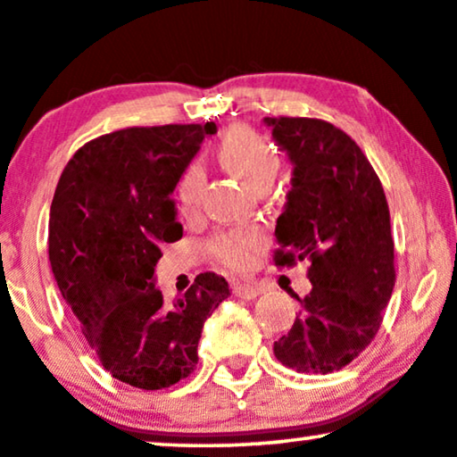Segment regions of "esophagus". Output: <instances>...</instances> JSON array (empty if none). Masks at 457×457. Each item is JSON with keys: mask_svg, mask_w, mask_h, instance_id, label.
<instances>
[{"mask_svg": "<svg viewBox=\"0 0 457 457\" xmlns=\"http://www.w3.org/2000/svg\"><path fill=\"white\" fill-rule=\"evenodd\" d=\"M233 292H235V296L247 298V301H250V298H256L258 295H261L262 290H261V286H258V284H250V281H241V284H235Z\"/></svg>", "mask_w": 457, "mask_h": 457, "instance_id": "esophagus-1", "label": "esophagus"}]
</instances>
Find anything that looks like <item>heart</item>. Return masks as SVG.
<instances>
[{
    "label": "heart",
    "instance_id": "1",
    "mask_svg": "<svg viewBox=\"0 0 457 457\" xmlns=\"http://www.w3.org/2000/svg\"><path fill=\"white\" fill-rule=\"evenodd\" d=\"M222 165L239 178L247 188H258L264 182H273L279 169L278 152L262 135L247 127H233L222 137L218 148ZM205 171L201 165H190L178 184V199L184 210H193L201 199ZM262 237L254 230H230L212 241V256L230 269H244L250 264Z\"/></svg>",
    "mask_w": 457,
    "mask_h": 457
}]
</instances>
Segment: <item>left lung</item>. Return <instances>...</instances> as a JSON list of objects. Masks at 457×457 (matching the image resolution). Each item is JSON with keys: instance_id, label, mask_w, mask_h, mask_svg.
Segmentation results:
<instances>
[{"instance_id": "left-lung-1", "label": "left lung", "mask_w": 457, "mask_h": 457, "mask_svg": "<svg viewBox=\"0 0 457 457\" xmlns=\"http://www.w3.org/2000/svg\"><path fill=\"white\" fill-rule=\"evenodd\" d=\"M292 162L275 227V264L307 261L312 292L288 335L273 343L281 364L326 375L373 341L390 303L394 239L384 186L358 144L315 118H264Z\"/></svg>"}]
</instances>
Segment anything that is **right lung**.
I'll list each match as a JSON object with an SVG mask.
<instances>
[{"mask_svg":"<svg viewBox=\"0 0 457 457\" xmlns=\"http://www.w3.org/2000/svg\"><path fill=\"white\" fill-rule=\"evenodd\" d=\"M205 125L131 127L73 154L56 184L48 258L56 286L105 370L122 384L162 390L195 370L201 330L227 298V279L196 275L165 305L154 286L161 244L182 237L171 195Z\"/></svg>","mask_w":457,"mask_h":457,"instance_id":"right-lung-1","label":"right lung"}]
</instances>
